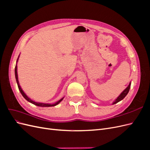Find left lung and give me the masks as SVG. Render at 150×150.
<instances>
[{
    "mask_svg": "<svg viewBox=\"0 0 150 150\" xmlns=\"http://www.w3.org/2000/svg\"><path fill=\"white\" fill-rule=\"evenodd\" d=\"M131 83L130 82L129 84V85L128 86V87H127V88L123 91H122V92L120 94V96H119L118 97H117L114 101H113V103H112V104H116V103H117L120 102V101L122 100V99H123L125 98V96H126L127 94H128V92H129L130 87H131Z\"/></svg>",
    "mask_w": 150,
    "mask_h": 150,
    "instance_id": "left-lung-1",
    "label": "left lung"
}]
</instances>
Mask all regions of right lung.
Listing matches in <instances>:
<instances>
[{
	"instance_id": "right-lung-1",
	"label": "right lung",
	"mask_w": 150,
	"mask_h": 150,
	"mask_svg": "<svg viewBox=\"0 0 150 150\" xmlns=\"http://www.w3.org/2000/svg\"><path fill=\"white\" fill-rule=\"evenodd\" d=\"M19 57H18L17 59V62H16V67H15V76H16V82H17V86H18V88H19V89L21 93L22 94V96H23V97L26 99L27 101H29V103L33 104H35V105L38 106H40V107H51V106H55L56 105H57V104L59 103L60 102H61L62 101V99H64V97H63L62 98H61L60 100H59L58 101L56 102L55 103H53V104H49V103H39V102H35L33 100H32V99L30 98H29L27 95L25 94V93L23 91V90L22 89L21 86L19 84V80H18V75H17V62H18V60H19Z\"/></svg>"
}]
</instances>
